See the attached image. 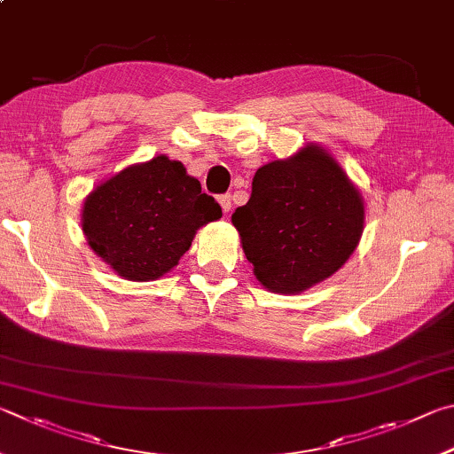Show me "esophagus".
I'll return each instance as SVG.
<instances>
[{
    "instance_id": "34e87169",
    "label": "esophagus",
    "mask_w": 454,
    "mask_h": 454,
    "mask_svg": "<svg viewBox=\"0 0 454 454\" xmlns=\"http://www.w3.org/2000/svg\"><path fill=\"white\" fill-rule=\"evenodd\" d=\"M218 204L222 206V210L230 212V208H232V199H230V194H220L218 196Z\"/></svg>"
}]
</instances>
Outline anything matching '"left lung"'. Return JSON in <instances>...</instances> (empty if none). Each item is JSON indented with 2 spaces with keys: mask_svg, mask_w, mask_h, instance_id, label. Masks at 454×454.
Instances as JSON below:
<instances>
[{
  "mask_svg": "<svg viewBox=\"0 0 454 454\" xmlns=\"http://www.w3.org/2000/svg\"><path fill=\"white\" fill-rule=\"evenodd\" d=\"M364 200L324 148L308 145L258 168L252 196L232 214L262 286L308 290L340 270L364 232Z\"/></svg>",
  "mask_w": 454,
  "mask_h": 454,
  "instance_id": "1",
  "label": "left lung"
}]
</instances>
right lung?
I'll list each match as a JSON object with an SVG mask.
<instances>
[{"instance_id": "1", "label": "right lung", "mask_w": 454, "mask_h": 454, "mask_svg": "<svg viewBox=\"0 0 454 454\" xmlns=\"http://www.w3.org/2000/svg\"><path fill=\"white\" fill-rule=\"evenodd\" d=\"M222 216L183 162L154 156L97 186L87 196L89 246L119 276L148 282L178 263L200 226Z\"/></svg>"}]
</instances>
